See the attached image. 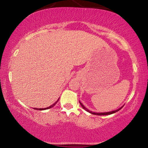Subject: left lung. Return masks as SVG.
Here are the masks:
<instances>
[{
	"label": "left lung",
	"mask_w": 148,
	"mask_h": 148,
	"mask_svg": "<svg viewBox=\"0 0 148 148\" xmlns=\"http://www.w3.org/2000/svg\"><path fill=\"white\" fill-rule=\"evenodd\" d=\"M79 103H80V104H81V106H82V108L84 109V110H86L87 112H90V113H91V114H95V115H109V114H113V113H115V112H118L119 110H120L121 108H123V107H121V108H120L119 109H118V110H114V111H112V112H100V113H98V112H92V111H90L88 110V108H86V107H85L84 105H83L82 104V102H79Z\"/></svg>",
	"instance_id": "8db88e82"
}]
</instances>
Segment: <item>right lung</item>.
I'll list each match as a JSON object with an SVG mask.
<instances>
[{"label": "right lung", "instance_id": "obj_1", "mask_svg": "<svg viewBox=\"0 0 148 148\" xmlns=\"http://www.w3.org/2000/svg\"><path fill=\"white\" fill-rule=\"evenodd\" d=\"M58 100H59V99H58ZM58 100L57 101H56V102L55 103H54L53 104L51 105V106H49V107H47V108H34V109H35V110H46V109H49V108H52V107H53V106H55V104H56V103H57V102H58Z\"/></svg>", "mask_w": 148, "mask_h": 148}]
</instances>
